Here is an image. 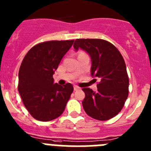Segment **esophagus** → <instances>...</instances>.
I'll use <instances>...</instances> for the list:
<instances>
[{
    "instance_id": "34e87169",
    "label": "esophagus",
    "mask_w": 151,
    "mask_h": 151,
    "mask_svg": "<svg viewBox=\"0 0 151 151\" xmlns=\"http://www.w3.org/2000/svg\"><path fill=\"white\" fill-rule=\"evenodd\" d=\"M81 89V88L79 87V86H74V89L75 91H77V90H79V89Z\"/></svg>"
}]
</instances>
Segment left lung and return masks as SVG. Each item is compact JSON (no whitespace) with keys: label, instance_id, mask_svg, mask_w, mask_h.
<instances>
[{"label":"left lung","instance_id":"obj_1","mask_svg":"<svg viewBox=\"0 0 151 151\" xmlns=\"http://www.w3.org/2000/svg\"><path fill=\"white\" fill-rule=\"evenodd\" d=\"M74 48L76 52L81 49L89 54L91 75L99 80L96 92L83 88L84 111L98 120L111 119L121 111L129 94V77L123 56L112 43L101 39H77Z\"/></svg>","mask_w":151,"mask_h":151}]
</instances>
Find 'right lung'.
Here are the masks:
<instances>
[{
	"label": "right lung",
	"instance_id": "1",
	"mask_svg": "<svg viewBox=\"0 0 151 151\" xmlns=\"http://www.w3.org/2000/svg\"><path fill=\"white\" fill-rule=\"evenodd\" d=\"M74 40H52L32 47L19 71L18 89L30 114L40 121L59 117L65 111L74 88L70 83H54L52 77Z\"/></svg>",
	"mask_w": 151,
	"mask_h": 151
}]
</instances>
